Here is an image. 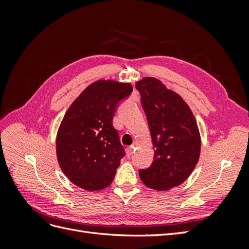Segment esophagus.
<instances>
[{"instance_id": "obj_1", "label": "esophagus", "mask_w": 249, "mask_h": 249, "mask_svg": "<svg viewBox=\"0 0 249 249\" xmlns=\"http://www.w3.org/2000/svg\"><path fill=\"white\" fill-rule=\"evenodd\" d=\"M134 148H135V146H134V145L129 146V147H126V155H127V157H131V156L133 155V153H134Z\"/></svg>"}]
</instances>
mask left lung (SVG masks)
Instances as JSON below:
<instances>
[{
	"instance_id": "obj_1",
	"label": "left lung",
	"mask_w": 249,
	"mask_h": 249,
	"mask_svg": "<svg viewBox=\"0 0 249 249\" xmlns=\"http://www.w3.org/2000/svg\"><path fill=\"white\" fill-rule=\"evenodd\" d=\"M155 148L148 168L139 169L145 186L166 191L182 184L196 166L200 154L198 126L189 106L155 78L136 83Z\"/></svg>"
}]
</instances>
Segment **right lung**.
Masks as SVG:
<instances>
[{
	"instance_id": "right-lung-1",
	"label": "right lung",
	"mask_w": 249,
	"mask_h": 249,
	"mask_svg": "<svg viewBox=\"0 0 249 249\" xmlns=\"http://www.w3.org/2000/svg\"><path fill=\"white\" fill-rule=\"evenodd\" d=\"M132 91L129 83L96 81L65 113L57 134V158L64 175L82 189L101 190L114 178L125 152L113 116Z\"/></svg>"
}]
</instances>
